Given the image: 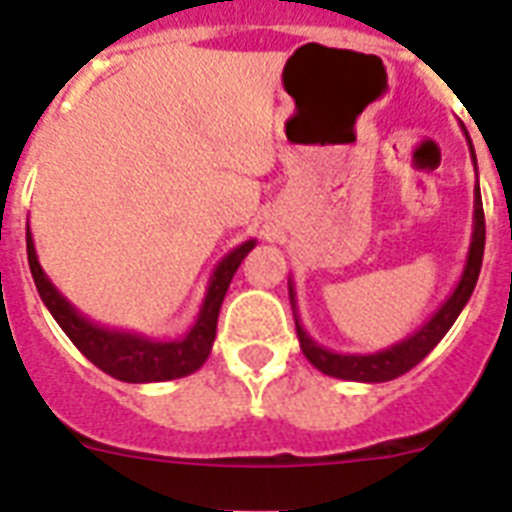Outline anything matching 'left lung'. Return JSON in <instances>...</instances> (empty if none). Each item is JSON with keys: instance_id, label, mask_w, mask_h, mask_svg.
<instances>
[{"instance_id": "1", "label": "left lung", "mask_w": 512, "mask_h": 512, "mask_svg": "<svg viewBox=\"0 0 512 512\" xmlns=\"http://www.w3.org/2000/svg\"><path fill=\"white\" fill-rule=\"evenodd\" d=\"M465 138H468V132H465ZM470 156H473V164H476L473 143H470ZM484 244H486L484 204H481V188H478V180H476V191H473V236H470L468 260H465V268H462V276L460 281H457V287L452 289V295L446 297L444 303H441V308H438V311L433 313V316H430L420 329H414L412 335L406 337V340L396 342V345H390V348L385 350H377V353H335V350L324 348V345H319V342L313 340V337L303 329V324H300V316H297L295 284H292V279H289V303H292V311H295V329H297V340H300V350H303L305 358H308L319 372L329 374V377H337V380H350V382L396 380V377H401L404 372H409L412 366L420 364L422 358L428 356L430 350L444 340V335L452 329V324L457 321L462 308L468 305L470 295H473V289H476L478 273H481V263H484Z\"/></svg>"}]
</instances>
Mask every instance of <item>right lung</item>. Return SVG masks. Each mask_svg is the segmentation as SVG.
Wrapping results in <instances>:
<instances>
[{
	"label": "right lung",
	"instance_id": "add662e5",
	"mask_svg": "<svg viewBox=\"0 0 512 512\" xmlns=\"http://www.w3.org/2000/svg\"><path fill=\"white\" fill-rule=\"evenodd\" d=\"M255 244V239L244 241L215 265V271L209 276L207 295L201 300L199 316L180 340H151V337L138 335V332L100 327L76 311L74 305L60 295L58 287L47 279V273L42 271L39 257H36L34 236L26 228L28 268L34 276L36 292L42 297V303L47 305V311L52 313V319L58 321L68 340L74 342L92 364L124 382L177 380V377L193 374L207 361L212 342H215L217 316H220L225 292L231 287L233 273L239 271L241 260L255 249Z\"/></svg>",
	"mask_w": 512,
	"mask_h": 512
}]
</instances>
